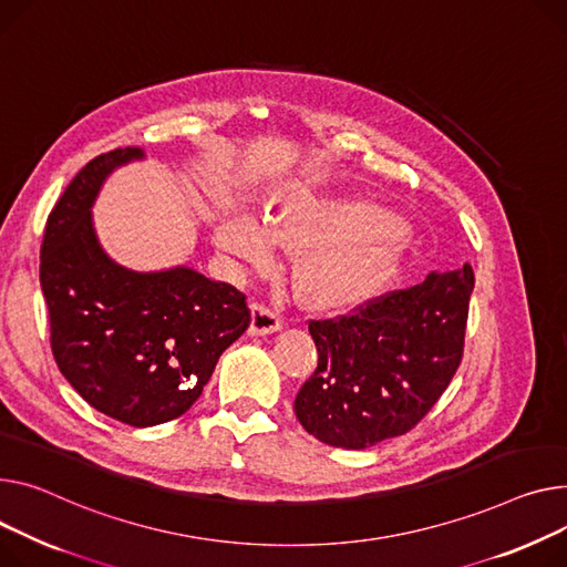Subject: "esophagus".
I'll return each instance as SVG.
<instances>
[{
	"label": "esophagus",
	"mask_w": 567,
	"mask_h": 567,
	"mask_svg": "<svg viewBox=\"0 0 567 567\" xmlns=\"http://www.w3.org/2000/svg\"><path fill=\"white\" fill-rule=\"evenodd\" d=\"M282 328L280 312L264 306V303H252L250 306V334H271Z\"/></svg>",
	"instance_id": "1"
}]
</instances>
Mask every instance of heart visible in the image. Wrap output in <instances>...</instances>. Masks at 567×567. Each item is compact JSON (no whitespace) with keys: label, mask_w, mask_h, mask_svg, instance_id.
Returning <instances> with one entry per match:
<instances>
[{"label":"heart","mask_w":567,"mask_h":567,"mask_svg":"<svg viewBox=\"0 0 567 567\" xmlns=\"http://www.w3.org/2000/svg\"><path fill=\"white\" fill-rule=\"evenodd\" d=\"M259 218L228 209L214 225L216 244L248 264L261 267L276 246L298 248L296 282L310 303L349 310L383 293L408 257V233L396 216L375 203L285 188Z\"/></svg>","instance_id":"heart-1"}]
</instances>
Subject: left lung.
Segmentation results:
<instances>
[{
	"instance_id": "1",
	"label": "left lung",
	"mask_w": 567,
	"mask_h": 567,
	"mask_svg": "<svg viewBox=\"0 0 567 567\" xmlns=\"http://www.w3.org/2000/svg\"><path fill=\"white\" fill-rule=\"evenodd\" d=\"M474 274L431 271L351 317L312 321L317 371L293 412L310 435L367 449L403 435L435 405L463 358Z\"/></svg>"
}]
</instances>
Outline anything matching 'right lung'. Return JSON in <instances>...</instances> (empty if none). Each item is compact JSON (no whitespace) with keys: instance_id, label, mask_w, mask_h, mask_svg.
<instances>
[{"instance_id":"add662e5","label":"right lung","mask_w":567,"mask_h":567,"mask_svg":"<svg viewBox=\"0 0 567 567\" xmlns=\"http://www.w3.org/2000/svg\"><path fill=\"white\" fill-rule=\"evenodd\" d=\"M143 159L141 147H118L89 162L52 209L41 248L61 373L89 405L136 429L192 408L220 353L250 326L233 285L186 264L134 271L102 248L93 205L113 171Z\"/></svg>"}]
</instances>
